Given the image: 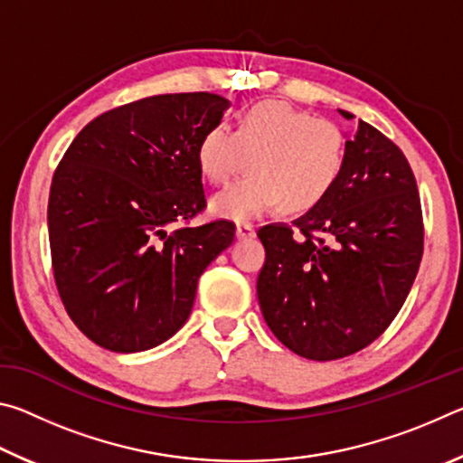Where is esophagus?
I'll return each instance as SVG.
<instances>
[{
    "label": "esophagus",
    "mask_w": 463,
    "mask_h": 463,
    "mask_svg": "<svg viewBox=\"0 0 463 463\" xmlns=\"http://www.w3.org/2000/svg\"><path fill=\"white\" fill-rule=\"evenodd\" d=\"M255 237V226L250 222H239L237 224V239H253Z\"/></svg>",
    "instance_id": "obj_1"
}]
</instances>
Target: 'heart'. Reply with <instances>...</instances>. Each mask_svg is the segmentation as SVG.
Wrapping results in <instances>:
<instances>
[{
    "instance_id": "1",
    "label": "heart",
    "mask_w": 463,
    "mask_h": 463,
    "mask_svg": "<svg viewBox=\"0 0 463 463\" xmlns=\"http://www.w3.org/2000/svg\"><path fill=\"white\" fill-rule=\"evenodd\" d=\"M347 163V137L339 124L279 99L242 109L234 132L213 124L198 143L202 175L229 184L242 169L250 174L216 194L210 210L229 221H247L279 208L304 214L335 190Z\"/></svg>"
}]
</instances>
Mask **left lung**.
<instances>
[{
	"mask_svg": "<svg viewBox=\"0 0 463 463\" xmlns=\"http://www.w3.org/2000/svg\"><path fill=\"white\" fill-rule=\"evenodd\" d=\"M257 237L265 247L257 298L271 333L312 362L354 355L386 331L417 278L425 247L417 179L401 148L359 120L326 200Z\"/></svg>",
	"mask_w": 463,
	"mask_h": 463,
	"instance_id": "obj_1",
	"label": "left lung"
}]
</instances>
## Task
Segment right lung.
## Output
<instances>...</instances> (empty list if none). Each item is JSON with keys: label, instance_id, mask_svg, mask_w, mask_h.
Returning <instances> with one entry per match:
<instances>
[{"label": "right lung", "instance_id": "right-lung-1", "mask_svg": "<svg viewBox=\"0 0 463 463\" xmlns=\"http://www.w3.org/2000/svg\"><path fill=\"white\" fill-rule=\"evenodd\" d=\"M226 106L206 91L130 101L93 118L54 169V284L99 347L137 354L175 335L202 271L232 242L231 221L187 226L206 208L198 143Z\"/></svg>", "mask_w": 463, "mask_h": 463}]
</instances>
